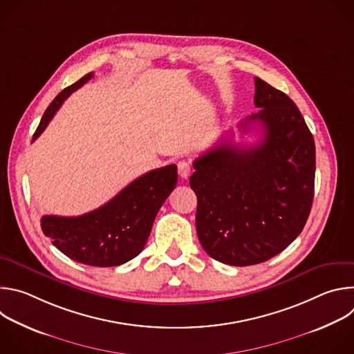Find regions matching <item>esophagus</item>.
I'll use <instances>...</instances> for the list:
<instances>
[{"mask_svg":"<svg viewBox=\"0 0 354 354\" xmlns=\"http://www.w3.org/2000/svg\"><path fill=\"white\" fill-rule=\"evenodd\" d=\"M178 172L180 175V178L183 179H187L190 172H192V165L187 162V161H179L178 164Z\"/></svg>","mask_w":354,"mask_h":354,"instance_id":"1","label":"esophagus"}]
</instances>
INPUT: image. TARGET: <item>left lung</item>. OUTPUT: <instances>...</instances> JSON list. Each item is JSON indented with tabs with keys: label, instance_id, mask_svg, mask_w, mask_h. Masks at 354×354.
Masks as SVG:
<instances>
[{
	"label": "left lung",
	"instance_id": "left-lung-1",
	"mask_svg": "<svg viewBox=\"0 0 354 354\" xmlns=\"http://www.w3.org/2000/svg\"><path fill=\"white\" fill-rule=\"evenodd\" d=\"M255 105L239 123L257 124L261 142L223 141L196 158L190 187L197 196L196 230L207 254L231 266L269 261L304 228L315 183L314 137L292 100L255 78Z\"/></svg>",
	"mask_w": 354,
	"mask_h": 354
}]
</instances>
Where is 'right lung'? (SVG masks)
Here are the masks:
<instances>
[{"label":"right lung","instance_id":"obj_1","mask_svg":"<svg viewBox=\"0 0 354 354\" xmlns=\"http://www.w3.org/2000/svg\"><path fill=\"white\" fill-rule=\"evenodd\" d=\"M84 75L63 89L46 109L32 141L53 119L64 100L88 80ZM178 182L176 165L149 171L99 209L78 217L43 216L41 231L70 259L97 268L123 265L144 249L161 206Z\"/></svg>","mask_w":354,"mask_h":354}]
</instances>
